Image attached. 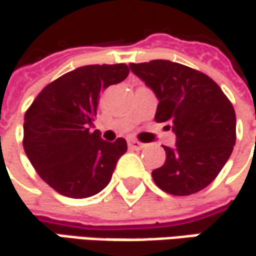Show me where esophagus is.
I'll return each mask as SVG.
<instances>
[{
  "label": "esophagus",
  "instance_id": "34e87169",
  "mask_svg": "<svg viewBox=\"0 0 256 256\" xmlns=\"http://www.w3.org/2000/svg\"><path fill=\"white\" fill-rule=\"evenodd\" d=\"M128 145L130 150H142V148H145V144H142L139 140H134V139H128Z\"/></svg>",
  "mask_w": 256,
  "mask_h": 256
}]
</instances>
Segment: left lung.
Segmentation results:
<instances>
[{"label":"left lung","instance_id":"8db88e82","mask_svg":"<svg viewBox=\"0 0 256 256\" xmlns=\"http://www.w3.org/2000/svg\"><path fill=\"white\" fill-rule=\"evenodd\" d=\"M158 98L155 122L168 123L176 146H164L166 162L152 172L164 192L186 196L206 188L236 144V114L221 88L206 74L168 60L130 64Z\"/></svg>","mask_w":256,"mask_h":256}]
</instances>
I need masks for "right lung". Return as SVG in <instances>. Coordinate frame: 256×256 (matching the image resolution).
Wrapping results in <instances>:
<instances>
[{
  "mask_svg": "<svg viewBox=\"0 0 256 256\" xmlns=\"http://www.w3.org/2000/svg\"><path fill=\"white\" fill-rule=\"evenodd\" d=\"M126 64L83 66L45 86L24 114L23 148L34 168L54 190L82 199L110 183L118 158L128 151L90 132L101 92L123 82Z\"/></svg>",
  "mask_w": 256,
  "mask_h": 256,
  "instance_id": "obj_1",
  "label": "right lung"
}]
</instances>
